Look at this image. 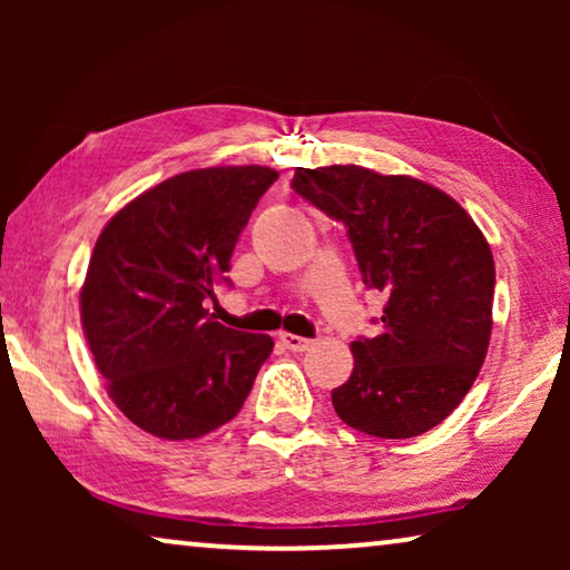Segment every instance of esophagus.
Masks as SVG:
<instances>
[{
	"mask_svg": "<svg viewBox=\"0 0 570 570\" xmlns=\"http://www.w3.org/2000/svg\"><path fill=\"white\" fill-rule=\"evenodd\" d=\"M279 342H283V345L291 350V353H306V350L314 345V342L311 340H306V337H298V334H279Z\"/></svg>",
	"mask_w": 570,
	"mask_h": 570,
	"instance_id": "esophagus-1",
	"label": "esophagus"
}]
</instances>
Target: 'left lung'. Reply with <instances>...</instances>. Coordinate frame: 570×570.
Listing matches in <instances>:
<instances>
[{"label":"left lung","instance_id":"obj_1","mask_svg":"<svg viewBox=\"0 0 570 570\" xmlns=\"http://www.w3.org/2000/svg\"><path fill=\"white\" fill-rule=\"evenodd\" d=\"M293 189L347 228L381 332L353 342L355 368L332 404L355 431L412 439L470 392L493 330L495 264L462 205L410 176L361 166L298 168Z\"/></svg>","mask_w":570,"mask_h":570}]
</instances>
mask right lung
<instances>
[{
    "label": "right lung",
    "instance_id": "obj_1",
    "mask_svg": "<svg viewBox=\"0 0 570 570\" xmlns=\"http://www.w3.org/2000/svg\"><path fill=\"white\" fill-rule=\"evenodd\" d=\"M275 181L264 166L186 170L139 194L96 240L85 337L116 407L158 439H199L236 417L275 347L205 308L217 283L230 285L233 248Z\"/></svg>",
    "mask_w": 570,
    "mask_h": 570
}]
</instances>
